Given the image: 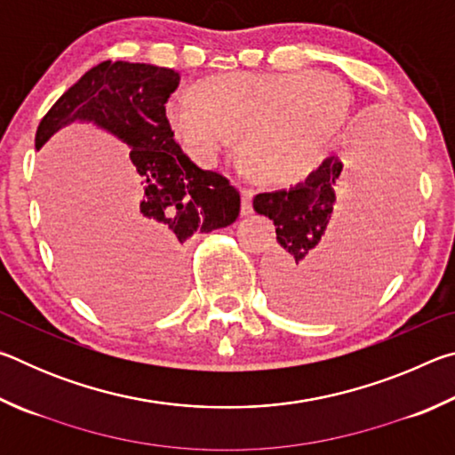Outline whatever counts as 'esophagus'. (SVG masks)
Wrapping results in <instances>:
<instances>
[{
	"instance_id": "esophagus-1",
	"label": "esophagus",
	"mask_w": 455,
	"mask_h": 455,
	"mask_svg": "<svg viewBox=\"0 0 455 455\" xmlns=\"http://www.w3.org/2000/svg\"><path fill=\"white\" fill-rule=\"evenodd\" d=\"M241 196H243L241 214H243V217H249V214H252V196H255V190L241 188Z\"/></svg>"
}]
</instances>
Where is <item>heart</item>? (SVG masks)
Wrapping results in <instances>:
<instances>
[{
	"label": "heart",
	"instance_id": "heart-1",
	"mask_svg": "<svg viewBox=\"0 0 455 455\" xmlns=\"http://www.w3.org/2000/svg\"><path fill=\"white\" fill-rule=\"evenodd\" d=\"M349 94L325 72H233L168 98L166 118L200 164L214 166L241 136L243 156L273 184L301 180L343 126Z\"/></svg>",
	"mask_w": 455,
	"mask_h": 455
}]
</instances>
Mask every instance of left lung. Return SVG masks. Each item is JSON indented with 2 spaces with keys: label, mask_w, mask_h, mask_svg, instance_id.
<instances>
[{
  "label": "left lung",
  "mask_w": 455,
  "mask_h": 455,
  "mask_svg": "<svg viewBox=\"0 0 455 455\" xmlns=\"http://www.w3.org/2000/svg\"><path fill=\"white\" fill-rule=\"evenodd\" d=\"M357 171L345 180L343 163L327 158L289 190L260 192L259 214L276 227V257L265 267L267 287L283 313L325 317L371 299L387 279L411 219V148L402 130H363ZM350 184L345 221L326 230L335 191Z\"/></svg>",
  "instance_id": "obj_1"
}]
</instances>
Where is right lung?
Returning <instances> with one entry per match:
<instances>
[{
    "instance_id": "add662e5",
    "label": "right lung",
    "mask_w": 455,
    "mask_h": 455,
    "mask_svg": "<svg viewBox=\"0 0 455 455\" xmlns=\"http://www.w3.org/2000/svg\"><path fill=\"white\" fill-rule=\"evenodd\" d=\"M179 84L171 68L100 61L50 108L36 132L42 148L61 126L88 120L132 148L130 160L146 188L122 225L116 273L122 281L140 279L148 311L182 295L184 243L233 225L241 212V195L227 176L198 168L174 140L166 102Z\"/></svg>"
}]
</instances>
